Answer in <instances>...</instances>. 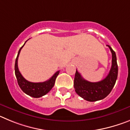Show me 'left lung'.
Listing matches in <instances>:
<instances>
[{
    "label": "left lung",
    "instance_id": "left-lung-1",
    "mask_svg": "<svg viewBox=\"0 0 130 130\" xmlns=\"http://www.w3.org/2000/svg\"><path fill=\"white\" fill-rule=\"evenodd\" d=\"M107 45L112 53V65L109 73L105 79L99 82H89L84 79L76 70L74 78L75 90L79 96L88 102H96L105 98L109 94L117 81L118 65L116 54L109 45Z\"/></svg>",
    "mask_w": 130,
    "mask_h": 130
}]
</instances>
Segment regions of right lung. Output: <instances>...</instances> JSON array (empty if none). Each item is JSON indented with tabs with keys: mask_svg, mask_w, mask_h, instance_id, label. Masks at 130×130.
<instances>
[{
	"mask_svg": "<svg viewBox=\"0 0 130 130\" xmlns=\"http://www.w3.org/2000/svg\"><path fill=\"white\" fill-rule=\"evenodd\" d=\"M25 43H24V45L25 44ZM24 45L19 50L18 56H17V58L15 59V73L16 78H17V80H18V83L19 87L25 94L31 96V97L40 98L45 95L46 94H47L51 90V88L54 87L55 80H56V78H57L58 73H59V71L56 72L49 80L45 81V82L32 83L26 80L22 76V75L21 74L18 65V57H19L21 50L23 48V47L24 46Z\"/></svg>",
	"mask_w": 130,
	"mask_h": 130,
	"instance_id": "right-lung-1",
	"label": "right lung"
}]
</instances>
